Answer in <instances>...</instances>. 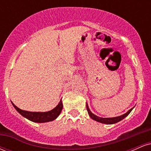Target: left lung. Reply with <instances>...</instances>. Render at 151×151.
<instances>
[{"label": "left lung", "mask_w": 151, "mask_h": 151, "mask_svg": "<svg viewBox=\"0 0 151 151\" xmlns=\"http://www.w3.org/2000/svg\"><path fill=\"white\" fill-rule=\"evenodd\" d=\"M133 108L131 109L130 110L128 111L126 114H123V115L121 116H119L113 117V118H101V117L97 116L94 115L93 113H91V111H90V109L89 108V106H88V104H86V109H87V111H88V114H89V116L91 117L93 120L98 121V122L102 123V124H116V123L119 122V121L123 120L124 118L127 116L131 113V111L133 110Z\"/></svg>", "instance_id": "obj_1"}]
</instances>
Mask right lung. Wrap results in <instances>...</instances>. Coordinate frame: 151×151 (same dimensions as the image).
I'll return each instance as SVG.
<instances>
[{
  "label": "right lung",
  "instance_id": "add662e5",
  "mask_svg": "<svg viewBox=\"0 0 151 151\" xmlns=\"http://www.w3.org/2000/svg\"><path fill=\"white\" fill-rule=\"evenodd\" d=\"M12 104L14 106V108L16 109L17 111L20 114H21L22 116L26 118L28 120L36 123H45L55 120L61 113L62 108H63L62 99L60 100V103L58 104V105L55 108H54L52 110L50 111L46 112L27 111H24L19 109L13 102H12Z\"/></svg>",
  "mask_w": 151,
  "mask_h": 151
}]
</instances>
